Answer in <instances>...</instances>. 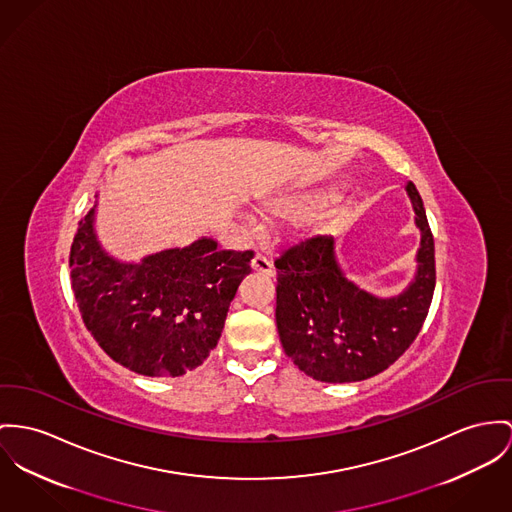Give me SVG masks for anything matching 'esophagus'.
<instances>
[{
  "instance_id": "34e87169",
  "label": "esophagus",
  "mask_w": 512,
  "mask_h": 512,
  "mask_svg": "<svg viewBox=\"0 0 512 512\" xmlns=\"http://www.w3.org/2000/svg\"><path fill=\"white\" fill-rule=\"evenodd\" d=\"M251 267H253V271H257V273H263V275L267 276H275V269H273L271 261H269L265 255H261V253H257V255L253 257Z\"/></svg>"
}]
</instances>
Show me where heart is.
Here are the masks:
<instances>
[{"label": "heart", "instance_id": "obj_1", "mask_svg": "<svg viewBox=\"0 0 512 512\" xmlns=\"http://www.w3.org/2000/svg\"><path fill=\"white\" fill-rule=\"evenodd\" d=\"M317 202L319 200L310 195L276 198L267 204V212L273 216H282V218H302L314 210Z\"/></svg>", "mask_w": 512, "mask_h": 512}]
</instances>
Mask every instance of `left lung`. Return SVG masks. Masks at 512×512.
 Segmentation results:
<instances>
[{
	"instance_id": "obj_1",
	"label": "left lung",
	"mask_w": 512,
	"mask_h": 512,
	"mask_svg": "<svg viewBox=\"0 0 512 512\" xmlns=\"http://www.w3.org/2000/svg\"><path fill=\"white\" fill-rule=\"evenodd\" d=\"M421 230L417 273L394 298L347 280L329 236L304 239L276 257V329L284 353L314 380L343 384L384 372L419 335L433 302V232L423 198L405 187Z\"/></svg>"
}]
</instances>
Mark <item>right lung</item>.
Returning <instances> with one entry per match:
<instances>
[{"mask_svg":"<svg viewBox=\"0 0 512 512\" xmlns=\"http://www.w3.org/2000/svg\"><path fill=\"white\" fill-rule=\"evenodd\" d=\"M97 206V204H95ZM95 206L70 251L79 314L99 347L144 376H183L218 345L253 251H222L210 237L122 263L97 241Z\"/></svg>","mask_w":512,"mask_h":512,"instance_id":"right-lung-1","label":"right lung"}]
</instances>
